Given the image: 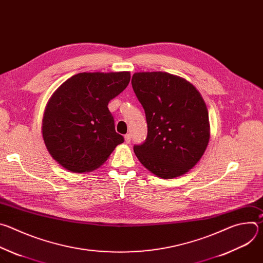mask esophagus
<instances>
[{
	"label": "esophagus",
	"mask_w": 263,
	"mask_h": 263,
	"mask_svg": "<svg viewBox=\"0 0 263 263\" xmlns=\"http://www.w3.org/2000/svg\"><path fill=\"white\" fill-rule=\"evenodd\" d=\"M124 138H125V142L126 143H129L131 141V135L130 134H126Z\"/></svg>",
	"instance_id": "34e87169"
}]
</instances>
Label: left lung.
<instances>
[{"instance_id":"1","label":"left lung","mask_w":263,"mask_h":263,"mask_svg":"<svg viewBox=\"0 0 263 263\" xmlns=\"http://www.w3.org/2000/svg\"><path fill=\"white\" fill-rule=\"evenodd\" d=\"M133 90L147 124L143 143L134 145L140 163L162 179L186 174L202 158L210 138L208 109L199 90L165 71H139Z\"/></svg>"}]
</instances>
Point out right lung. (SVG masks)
<instances>
[{"mask_svg": "<svg viewBox=\"0 0 263 263\" xmlns=\"http://www.w3.org/2000/svg\"><path fill=\"white\" fill-rule=\"evenodd\" d=\"M130 78V71L79 72L54 91L42 130L48 152L63 168L92 172L124 142L108 103L128 86Z\"/></svg>", "mask_w": 263, "mask_h": 263, "instance_id": "right-lung-1", "label": "right lung"}]
</instances>
